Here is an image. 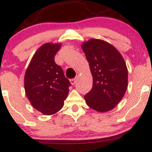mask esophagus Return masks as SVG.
Returning a JSON list of instances; mask_svg holds the SVG:
<instances>
[{
    "label": "esophagus",
    "instance_id": "34e87169",
    "mask_svg": "<svg viewBox=\"0 0 152 152\" xmlns=\"http://www.w3.org/2000/svg\"><path fill=\"white\" fill-rule=\"evenodd\" d=\"M70 83H71V85H73L76 84V82H77V79H76V78H75V79H70Z\"/></svg>",
    "mask_w": 152,
    "mask_h": 152
}]
</instances>
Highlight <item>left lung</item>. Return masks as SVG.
Returning <instances> with one entry per match:
<instances>
[{
    "instance_id": "1",
    "label": "left lung",
    "mask_w": 152,
    "mask_h": 152,
    "mask_svg": "<svg viewBox=\"0 0 152 152\" xmlns=\"http://www.w3.org/2000/svg\"><path fill=\"white\" fill-rule=\"evenodd\" d=\"M82 48L93 76V87L84 96L88 107L100 113L113 110L123 99L128 85V70L123 56L113 45L91 39Z\"/></svg>"
}]
</instances>
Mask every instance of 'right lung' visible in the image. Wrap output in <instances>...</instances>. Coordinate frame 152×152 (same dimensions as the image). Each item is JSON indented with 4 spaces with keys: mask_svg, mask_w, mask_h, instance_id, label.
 I'll use <instances>...</instances> for the list:
<instances>
[{
    "mask_svg": "<svg viewBox=\"0 0 152 152\" xmlns=\"http://www.w3.org/2000/svg\"><path fill=\"white\" fill-rule=\"evenodd\" d=\"M61 43L43 44L34 54L24 76L26 94L34 108L45 115L63 107L70 83L54 56Z\"/></svg>",
    "mask_w": 152,
    "mask_h": 152,
    "instance_id": "obj_1",
    "label": "right lung"
}]
</instances>
